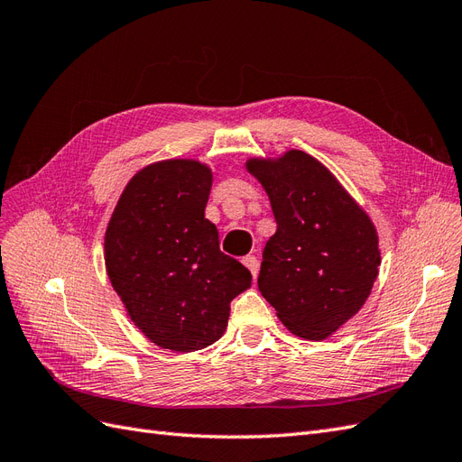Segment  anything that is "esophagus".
<instances>
[{"label": "esophagus", "mask_w": 462, "mask_h": 462, "mask_svg": "<svg viewBox=\"0 0 462 462\" xmlns=\"http://www.w3.org/2000/svg\"><path fill=\"white\" fill-rule=\"evenodd\" d=\"M243 263L246 265V268H248V272H250V273H253V277L256 279V275H258V270H260V263H258V258H256V256H245Z\"/></svg>", "instance_id": "34e87169"}]
</instances>
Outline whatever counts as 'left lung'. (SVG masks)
<instances>
[{
	"label": "left lung",
	"instance_id": "1",
	"mask_svg": "<svg viewBox=\"0 0 462 462\" xmlns=\"http://www.w3.org/2000/svg\"><path fill=\"white\" fill-rule=\"evenodd\" d=\"M245 167L268 194L277 223L262 254V297L291 333L328 339L365 306L380 272L374 221L302 150L248 158Z\"/></svg>",
	"mask_w": 462,
	"mask_h": 462
}]
</instances>
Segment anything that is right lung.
<instances>
[{"mask_svg":"<svg viewBox=\"0 0 462 462\" xmlns=\"http://www.w3.org/2000/svg\"><path fill=\"white\" fill-rule=\"evenodd\" d=\"M208 163L171 158L138 170L109 217L104 260L111 287L146 337L175 353L216 343L231 300L253 275L219 250L204 217L212 189Z\"/></svg>","mask_w":462,"mask_h":462,"instance_id":"1","label":"right lung"}]
</instances>
